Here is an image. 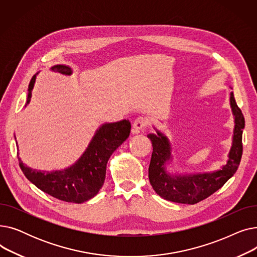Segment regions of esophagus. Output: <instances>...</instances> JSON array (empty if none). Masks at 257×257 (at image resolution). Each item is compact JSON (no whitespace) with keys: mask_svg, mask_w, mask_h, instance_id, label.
I'll return each instance as SVG.
<instances>
[{"mask_svg":"<svg viewBox=\"0 0 257 257\" xmlns=\"http://www.w3.org/2000/svg\"><path fill=\"white\" fill-rule=\"evenodd\" d=\"M147 125H148V120H147V118L144 117V116L138 117L136 120L133 121V124H132L133 129H134V131H136V132H140L141 130H143L144 128H146Z\"/></svg>","mask_w":257,"mask_h":257,"instance_id":"34e87169","label":"esophagus"}]
</instances>
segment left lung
Listing matches in <instances>:
<instances>
[{
	"mask_svg": "<svg viewBox=\"0 0 257 257\" xmlns=\"http://www.w3.org/2000/svg\"><path fill=\"white\" fill-rule=\"evenodd\" d=\"M230 106L234 116L232 145L228 160L222 169L214 172L197 174H172L168 166L172 163V148L169 139L163 132L148 134L152 142L153 152L149 166V180L153 190L168 201L182 204H196L221 188L236 172L242 154V129L245 118L236 105L233 92H230Z\"/></svg>",
	"mask_w": 257,
	"mask_h": 257,
	"instance_id": "obj_1",
	"label": "left lung"
}]
</instances>
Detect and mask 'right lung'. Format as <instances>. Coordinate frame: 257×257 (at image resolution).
I'll return each instance as SVG.
<instances>
[{"mask_svg": "<svg viewBox=\"0 0 257 257\" xmlns=\"http://www.w3.org/2000/svg\"><path fill=\"white\" fill-rule=\"evenodd\" d=\"M50 70L66 76L73 74L72 67L64 64H56ZM37 74L32 77L29 83L25 107L30 103ZM131 124L128 119L101 125L84 153L74 165L64 170L52 172L35 170L27 167L19 157L20 167L27 179L40 191L61 201L83 203L93 198L101 190L105 180L107 161L128 139Z\"/></svg>", "mask_w": 257, "mask_h": 257, "instance_id": "right-lung-1", "label": "right lung"}]
</instances>
